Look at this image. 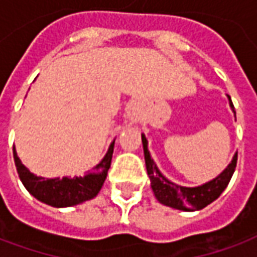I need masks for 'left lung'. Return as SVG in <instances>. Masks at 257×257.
Segmentation results:
<instances>
[{
    "label": "left lung",
    "instance_id": "obj_1",
    "mask_svg": "<svg viewBox=\"0 0 257 257\" xmlns=\"http://www.w3.org/2000/svg\"><path fill=\"white\" fill-rule=\"evenodd\" d=\"M230 106L234 108L231 99H230ZM142 142H143V149H145L146 168L151 180V189L154 191V195L161 204L175 208V209L199 210L205 208L206 205H209L210 202H213L224 191L227 184L230 183L232 173L237 167L238 154H235L231 164L217 178L210 180L209 183H205L199 187H182L169 182L158 171L154 161L151 160L150 153L147 150V140L145 135H142Z\"/></svg>",
    "mask_w": 257,
    "mask_h": 257
}]
</instances>
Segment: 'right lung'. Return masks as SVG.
Listing matches in <instances>:
<instances>
[{"label": "right lung", "mask_w": 257, "mask_h": 257, "mask_svg": "<svg viewBox=\"0 0 257 257\" xmlns=\"http://www.w3.org/2000/svg\"><path fill=\"white\" fill-rule=\"evenodd\" d=\"M112 151H114V142L110 145V149L104 158L101 160L99 165L93 168L92 172L88 173L84 178L79 176L74 179L38 178L29 172L25 165H22L15 150L14 158L20 180L23 182L26 189L29 190V193H31L37 199H40L45 204L62 208V206L81 204L97 195L111 165Z\"/></svg>", "instance_id": "right-lung-1"}]
</instances>
